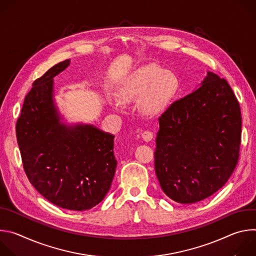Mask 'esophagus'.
Returning a JSON list of instances; mask_svg holds the SVG:
<instances>
[{
  "mask_svg": "<svg viewBox=\"0 0 256 256\" xmlns=\"http://www.w3.org/2000/svg\"><path fill=\"white\" fill-rule=\"evenodd\" d=\"M142 138L146 142H150L153 138V132L150 130H144L142 132Z\"/></svg>",
  "mask_w": 256,
  "mask_h": 256,
  "instance_id": "34e87169",
  "label": "esophagus"
}]
</instances>
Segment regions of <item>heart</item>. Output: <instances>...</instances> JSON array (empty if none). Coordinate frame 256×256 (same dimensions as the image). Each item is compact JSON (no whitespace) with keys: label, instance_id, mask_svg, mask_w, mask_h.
I'll use <instances>...</instances> for the list:
<instances>
[{"label":"heart","instance_id":"1","mask_svg":"<svg viewBox=\"0 0 256 256\" xmlns=\"http://www.w3.org/2000/svg\"><path fill=\"white\" fill-rule=\"evenodd\" d=\"M179 88L180 81L174 72L158 64H148L136 70L120 86L114 106L120 110L122 104L140 100L142 112L148 116H156L167 110Z\"/></svg>","mask_w":256,"mask_h":256}]
</instances>
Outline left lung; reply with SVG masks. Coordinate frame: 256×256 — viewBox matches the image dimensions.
I'll use <instances>...</instances> for the list:
<instances>
[{
    "label": "left lung",
    "mask_w": 256,
    "mask_h": 256,
    "mask_svg": "<svg viewBox=\"0 0 256 256\" xmlns=\"http://www.w3.org/2000/svg\"><path fill=\"white\" fill-rule=\"evenodd\" d=\"M155 171L164 194L179 204L202 200L234 172L241 144V112L230 85L212 72L194 92L159 118Z\"/></svg>",
    "instance_id": "8db88e82"
}]
</instances>
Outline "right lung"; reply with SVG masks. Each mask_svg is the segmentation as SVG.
Returning a JSON list of instances; mask_svg holds the SVG:
<instances>
[{"label": "right lung", "mask_w": 256, "mask_h": 256, "mask_svg": "<svg viewBox=\"0 0 256 256\" xmlns=\"http://www.w3.org/2000/svg\"><path fill=\"white\" fill-rule=\"evenodd\" d=\"M70 64L66 60L36 79L16 124L17 142L30 184L52 204L85 210L106 196L116 173L114 136L92 126L60 122L52 81Z\"/></svg>", "instance_id": "obj_1"}]
</instances>
